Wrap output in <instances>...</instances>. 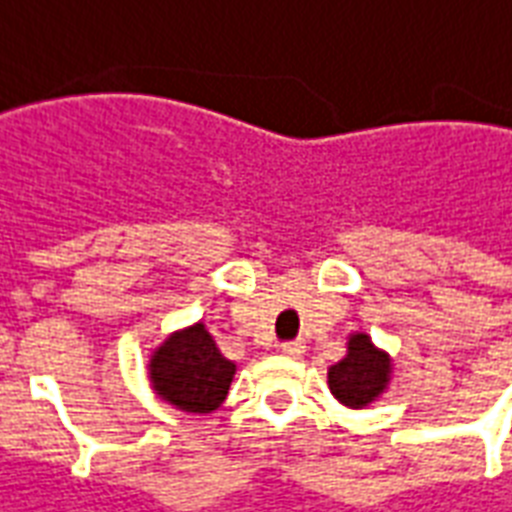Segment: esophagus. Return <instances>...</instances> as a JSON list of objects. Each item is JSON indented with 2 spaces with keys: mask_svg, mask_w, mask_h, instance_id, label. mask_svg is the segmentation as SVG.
<instances>
[{
  "mask_svg": "<svg viewBox=\"0 0 512 512\" xmlns=\"http://www.w3.org/2000/svg\"><path fill=\"white\" fill-rule=\"evenodd\" d=\"M281 352H284L286 357H302V355H305V344H302V342H284V344H281Z\"/></svg>",
  "mask_w": 512,
  "mask_h": 512,
  "instance_id": "esophagus-1",
  "label": "esophagus"
}]
</instances>
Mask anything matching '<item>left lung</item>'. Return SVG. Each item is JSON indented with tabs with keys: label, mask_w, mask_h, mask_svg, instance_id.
Masks as SVG:
<instances>
[{
	"label": "left lung",
	"mask_w": 512,
	"mask_h": 512,
	"mask_svg": "<svg viewBox=\"0 0 512 512\" xmlns=\"http://www.w3.org/2000/svg\"><path fill=\"white\" fill-rule=\"evenodd\" d=\"M392 355L373 344L365 331L347 336V355L328 368V389L344 407L363 410L389 389Z\"/></svg>",
	"instance_id": "1"
}]
</instances>
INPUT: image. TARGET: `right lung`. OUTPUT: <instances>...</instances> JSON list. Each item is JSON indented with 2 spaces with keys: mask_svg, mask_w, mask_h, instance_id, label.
<instances>
[{
  "mask_svg": "<svg viewBox=\"0 0 512 512\" xmlns=\"http://www.w3.org/2000/svg\"><path fill=\"white\" fill-rule=\"evenodd\" d=\"M149 384L162 402L191 415H207L226 400L236 363L215 344L205 323H191L165 336L147 363Z\"/></svg>",
  "mask_w": 512,
  "mask_h": 512,
  "instance_id": "right-lung-1",
  "label": "right lung"
}]
</instances>
